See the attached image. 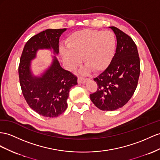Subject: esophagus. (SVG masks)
Returning <instances> with one entry per match:
<instances>
[{"label": "esophagus", "mask_w": 160, "mask_h": 160, "mask_svg": "<svg viewBox=\"0 0 160 160\" xmlns=\"http://www.w3.org/2000/svg\"><path fill=\"white\" fill-rule=\"evenodd\" d=\"M88 78H82V77H78V82L79 84L81 83H84L86 81L88 80Z\"/></svg>", "instance_id": "esophagus-1"}]
</instances>
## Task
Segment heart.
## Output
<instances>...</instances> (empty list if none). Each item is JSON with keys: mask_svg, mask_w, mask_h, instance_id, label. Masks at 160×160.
<instances>
[{"mask_svg": "<svg viewBox=\"0 0 160 160\" xmlns=\"http://www.w3.org/2000/svg\"><path fill=\"white\" fill-rule=\"evenodd\" d=\"M116 38L110 30L85 29L76 31L68 36L66 48L60 51L67 68L73 70L84 63L98 72L103 71L111 62L116 49Z\"/></svg>", "mask_w": 160, "mask_h": 160, "instance_id": "heart-1", "label": "heart"}]
</instances>
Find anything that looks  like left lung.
<instances>
[{
    "mask_svg": "<svg viewBox=\"0 0 160 160\" xmlns=\"http://www.w3.org/2000/svg\"><path fill=\"white\" fill-rule=\"evenodd\" d=\"M117 39L115 55L108 67L94 78L97 84L90 98L97 108L113 111L128 103L137 88L140 75V58L136 44L118 28L109 27Z\"/></svg>",
    "mask_w": 160,
    "mask_h": 160,
    "instance_id": "obj_1",
    "label": "left lung"
}]
</instances>
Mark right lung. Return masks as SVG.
I'll use <instances>...</instances> for the list:
<instances>
[{"mask_svg": "<svg viewBox=\"0 0 160 160\" xmlns=\"http://www.w3.org/2000/svg\"><path fill=\"white\" fill-rule=\"evenodd\" d=\"M66 29H47L28 41L22 53L18 72L22 94L28 105L39 115L57 117L67 109L70 88L78 84V78L61 67L54 56L49 68L40 77L34 76L30 70L31 60L38 49L52 48L59 53V40Z\"/></svg>", "mask_w": 160, "mask_h": 160, "instance_id": "add662e5", "label": "right lung"}]
</instances>
